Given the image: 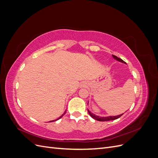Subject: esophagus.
Listing matches in <instances>:
<instances>
[{"label": "esophagus", "instance_id": "1", "mask_svg": "<svg viewBox=\"0 0 158 158\" xmlns=\"http://www.w3.org/2000/svg\"><path fill=\"white\" fill-rule=\"evenodd\" d=\"M82 87H85V84H82Z\"/></svg>", "mask_w": 158, "mask_h": 158}]
</instances>
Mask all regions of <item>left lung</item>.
Here are the masks:
<instances>
[{
    "label": "left lung",
    "instance_id": "left-lung-1",
    "mask_svg": "<svg viewBox=\"0 0 158 158\" xmlns=\"http://www.w3.org/2000/svg\"><path fill=\"white\" fill-rule=\"evenodd\" d=\"M113 58L114 59H116L117 60L119 61V62H121V63H126L125 61L121 59L120 58H118V57L115 55H112ZM88 111L89 114V115L92 117L93 118H94L95 120H97V121H112V120H115V119L119 118L120 117H121L123 114H119V115H117V116H109V117H99V116H98V115H95V114H94V113H91L89 110L88 109Z\"/></svg>",
    "mask_w": 158,
    "mask_h": 158
}]
</instances>
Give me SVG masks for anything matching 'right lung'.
I'll use <instances>...</instances> for the list:
<instances>
[{
	"instance_id": "right-lung-1",
	"label": "right lung",
	"mask_w": 158,
	"mask_h": 158,
	"mask_svg": "<svg viewBox=\"0 0 158 158\" xmlns=\"http://www.w3.org/2000/svg\"><path fill=\"white\" fill-rule=\"evenodd\" d=\"M66 111H65V112H64V113H63V114H62V115H61V116H60V117L59 118H57V119H56V120H53V121H50V122H54V121H57V120H59V118H61L62 117H63V116L64 115V114L66 113Z\"/></svg>"
}]
</instances>
